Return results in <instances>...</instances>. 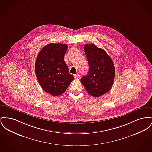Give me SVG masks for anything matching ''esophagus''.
Returning <instances> with one entry per match:
<instances>
[{
	"label": "esophagus",
	"instance_id": "esophagus-1",
	"mask_svg": "<svg viewBox=\"0 0 152 152\" xmlns=\"http://www.w3.org/2000/svg\"><path fill=\"white\" fill-rule=\"evenodd\" d=\"M74 77H75V79H79L80 77V75H79V74H76V75H74Z\"/></svg>",
	"mask_w": 152,
	"mask_h": 152
}]
</instances>
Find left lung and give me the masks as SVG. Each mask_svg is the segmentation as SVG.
<instances>
[{
	"label": "left lung",
	"instance_id": "obj_1",
	"mask_svg": "<svg viewBox=\"0 0 152 152\" xmlns=\"http://www.w3.org/2000/svg\"><path fill=\"white\" fill-rule=\"evenodd\" d=\"M89 64L88 74L81 77V83L87 92L94 97H99L111 88L115 78V68L108 54L93 44L84 46Z\"/></svg>",
	"mask_w": 152,
	"mask_h": 152
}]
</instances>
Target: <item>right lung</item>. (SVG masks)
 Wrapping results in <instances>:
<instances>
[{
    "instance_id": "1",
    "label": "right lung",
    "mask_w": 152,
    "mask_h": 152,
    "mask_svg": "<svg viewBox=\"0 0 152 152\" xmlns=\"http://www.w3.org/2000/svg\"><path fill=\"white\" fill-rule=\"evenodd\" d=\"M68 45L49 44L39 52L35 64L37 79L41 87L53 96L66 91L74 77L64 61Z\"/></svg>"
}]
</instances>
